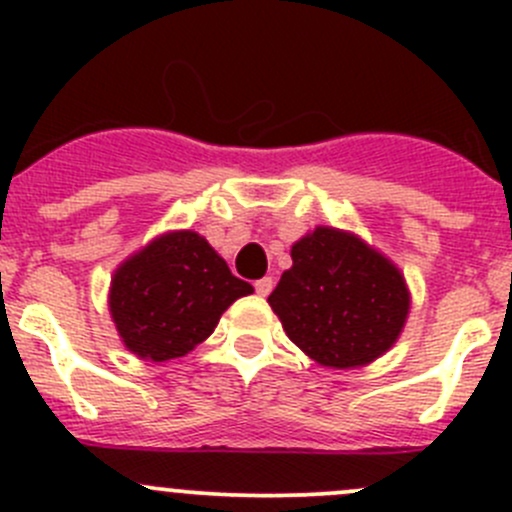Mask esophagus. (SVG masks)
<instances>
[{"instance_id": "obj_1", "label": "esophagus", "mask_w": 512, "mask_h": 512, "mask_svg": "<svg viewBox=\"0 0 512 512\" xmlns=\"http://www.w3.org/2000/svg\"><path fill=\"white\" fill-rule=\"evenodd\" d=\"M272 287H275V282H272V277H262V280L255 282V292L260 294V297H267V294L272 292Z\"/></svg>"}]
</instances>
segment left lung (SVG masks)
<instances>
[{"label": "left lung", "instance_id": "left-lung-1", "mask_svg": "<svg viewBox=\"0 0 512 512\" xmlns=\"http://www.w3.org/2000/svg\"><path fill=\"white\" fill-rule=\"evenodd\" d=\"M287 337L329 369H356L389 352L411 294L399 267L337 227H314L292 245V267L267 297Z\"/></svg>", "mask_w": 512, "mask_h": 512}]
</instances>
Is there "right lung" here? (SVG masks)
I'll list each match as a JSON object with an SVG mask.
<instances>
[{"instance_id":"obj_1","label":"right lung","mask_w":512,"mask_h":512,"mask_svg":"<svg viewBox=\"0 0 512 512\" xmlns=\"http://www.w3.org/2000/svg\"><path fill=\"white\" fill-rule=\"evenodd\" d=\"M252 294L193 230L165 232L116 270L108 309L128 352L168 361L213 334L235 299Z\"/></svg>"}]
</instances>
